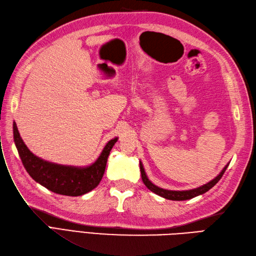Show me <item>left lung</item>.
I'll return each instance as SVG.
<instances>
[{"label":"left lung","instance_id":"obj_1","mask_svg":"<svg viewBox=\"0 0 256 256\" xmlns=\"http://www.w3.org/2000/svg\"><path fill=\"white\" fill-rule=\"evenodd\" d=\"M228 164L230 162H228L224 166V168L220 171L219 174L215 178H212V180H210L208 183H206V184H204L200 187H196V188H194V189H188V190H169V189H164V188H160L158 186H156L155 184H153L151 182L149 178H148L146 173L144 171V164H142V162H139V166H140V172H142V178L144 180V183L148 188L150 189L152 192L158 194V196L164 198V199H167V200L184 201V200L192 199V198H194V196H198L205 194L206 192H208L210 188H212L219 182V180L222 178L224 171L228 167Z\"/></svg>","mask_w":256,"mask_h":256}]
</instances>
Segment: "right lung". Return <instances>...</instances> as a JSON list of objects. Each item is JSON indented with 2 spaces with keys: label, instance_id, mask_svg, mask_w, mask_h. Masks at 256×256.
Masks as SVG:
<instances>
[{
  "label": "right lung",
  "instance_id": "obj_1",
  "mask_svg": "<svg viewBox=\"0 0 256 256\" xmlns=\"http://www.w3.org/2000/svg\"><path fill=\"white\" fill-rule=\"evenodd\" d=\"M14 140L24 168L30 178L55 194L78 196L92 192L103 178L107 158L118 137L105 144L98 158L88 166H69L48 162L30 151L14 122Z\"/></svg>",
  "mask_w": 256,
  "mask_h": 256
}]
</instances>
